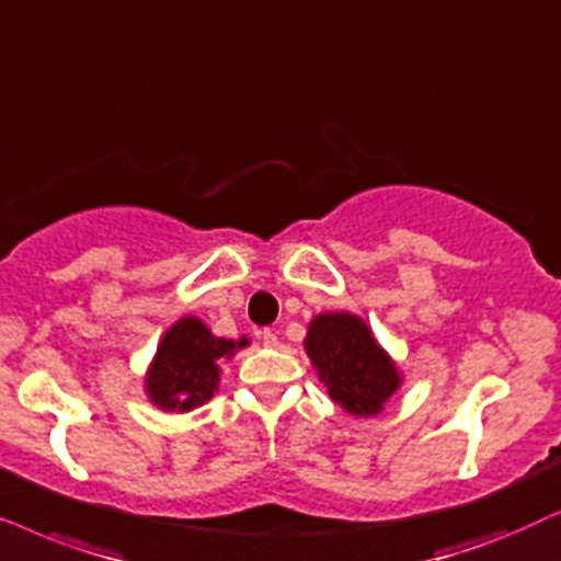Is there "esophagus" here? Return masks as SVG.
Masks as SVG:
<instances>
[{
	"instance_id": "esophagus-1",
	"label": "esophagus",
	"mask_w": 561,
	"mask_h": 561,
	"mask_svg": "<svg viewBox=\"0 0 561 561\" xmlns=\"http://www.w3.org/2000/svg\"><path fill=\"white\" fill-rule=\"evenodd\" d=\"M261 341H264V346H268V348H274L276 343H279V339H276V333L268 331V328H264V331H261Z\"/></svg>"
}]
</instances>
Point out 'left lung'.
I'll return each instance as SVG.
<instances>
[{"mask_svg":"<svg viewBox=\"0 0 561 561\" xmlns=\"http://www.w3.org/2000/svg\"><path fill=\"white\" fill-rule=\"evenodd\" d=\"M305 351L331 400L351 415H377L400 387L392 358L351 312H325L312 320Z\"/></svg>","mask_w":561,"mask_h":561,"instance_id":"obj_1","label":"left lung"}]
</instances>
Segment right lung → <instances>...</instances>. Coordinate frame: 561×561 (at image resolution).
Segmentation results:
<instances>
[{
  "instance_id": "1",
  "label": "right lung",
  "mask_w": 561,
  "mask_h": 561,
  "mask_svg": "<svg viewBox=\"0 0 561 561\" xmlns=\"http://www.w3.org/2000/svg\"><path fill=\"white\" fill-rule=\"evenodd\" d=\"M245 339L228 341L210 333L203 320L182 318L167 331L148 369L146 390L163 410H186L203 405L218 390V362L245 346Z\"/></svg>"
}]
</instances>
